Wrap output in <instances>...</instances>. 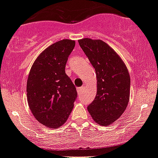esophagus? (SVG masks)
Listing matches in <instances>:
<instances>
[{
    "instance_id": "1",
    "label": "esophagus",
    "mask_w": 158,
    "mask_h": 158,
    "mask_svg": "<svg viewBox=\"0 0 158 158\" xmlns=\"http://www.w3.org/2000/svg\"><path fill=\"white\" fill-rule=\"evenodd\" d=\"M84 88V86H82V87H77V92H81L83 90V89Z\"/></svg>"
}]
</instances>
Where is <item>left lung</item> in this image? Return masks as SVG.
<instances>
[{
    "instance_id": "1",
    "label": "left lung",
    "mask_w": 158,
    "mask_h": 158,
    "mask_svg": "<svg viewBox=\"0 0 158 158\" xmlns=\"http://www.w3.org/2000/svg\"><path fill=\"white\" fill-rule=\"evenodd\" d=\"M78 43L95 69L97 94L87 107L97 124L110 125L122 115L130 98L128 70L116 51L101 40L83 38Z\"/></svg>"
}]
</instances>
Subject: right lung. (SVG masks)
Instances as JSON below:
<instances>
[{
	"label": "right lung",
	"mask_w": 158,
	"mask_h": 158,
	"mask_svg": "<svg viewBox=\"0 0 158 158\" xmlns=\"http://www.w3.org/2000/svg\"><path fill=\"white\" fill-rule=\"evenodd\" d=\"M74 46L75 41L68 39L53 44L39 54L30 70L28 105L37 121L47 127L63 125L74 107L77 93L65 65Z\"/></svg>",
	"instance_id": "add662e5"
}]
</instances>
